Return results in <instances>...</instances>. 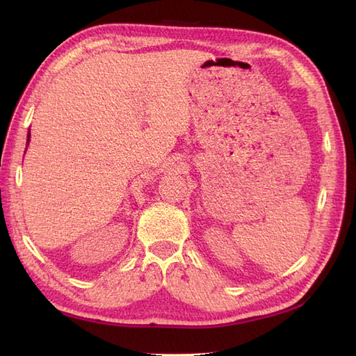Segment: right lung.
Wrapping results in <instances>:
<instances>
[{"label":"right lung","mask_w":356,"mask_h":356,"mask_svg":"<svg viewBox=\"0 0 356 356\" xmlns=\"http://www.w3.org/2000/svg\"><path fill=\"white\" fill-rule=\"evenodd\" d=\"M29 138H30V133L27 134V143H29Z\"/></svg>","instance_id":"add662e5"}]
</instances>
